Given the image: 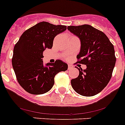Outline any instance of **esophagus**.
<instances>
[{"mask_svg": "<svg viewBox=\"0 0 125 125\" xmlns=\"http://www.w3.org/2000/svg\"><path fill=\"white\" fill-rule=\"evenodd\" d=\"M72 68H73V66H72V64H68V69H72Z\"/></svg>", "mask_w": 125, "mask_h": 125, "instance_id": "1", "label": "esophagus"}]
</instances>
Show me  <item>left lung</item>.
I'll use <instances>...</instances> for the list:
<instances>
[{
  "label": "left lung",
  "instance_id": "obj_1",
  "mask_svg": "<svg viewBox=\"0 0 125 125\" xmlns=\"http://www.w3.org/2000/svg\"><path fill=\"white\" fill-rule=\"evenodd\" d=\"M68 31L80 39L81 48L78 62L86 65L78 68L79 76L71 83L77 93L93 96L107 86L115 66L114 46L106 34L88 24L68 26Z\"/></svg>",
  "mask_w": 125,
  "mask_h": 125
}]
</instances>
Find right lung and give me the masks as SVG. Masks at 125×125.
<instances>
[{
    "mask_svg": "<svg viewBox=\"0 0 125 125\" xmlns=\"http://www.w3.org/2000/svg\"><path fill=\"white\" fill-rule=\"evenodd\" d=\"M66 25L41 22L26 30L20 37L13 51L12 67L19 84L32 94H44L52 88L54 77L68 69L61 60L44 64L43 51L51 49L57 34L65 31Z\"/></svg>",
    "mask_w": 125,
    "mask_h": 125,
    "instance_id": "right-lung-1",
    "label": "right lung"
}]
</instances>
